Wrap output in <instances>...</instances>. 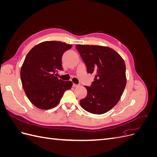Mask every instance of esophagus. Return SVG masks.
<instances>
[{
  "label": "esophagus",
  "instance_id": "1",
  "mask_svg": "<svg viewBox=\"0 0 157 157\" xmlns=\"http://www.w3.org/2000/svg\"><path fill=\"white\" fill-rule=\"evenodd\" d=\"M78 86V84H74V83L73 84V87H77Z\"/></svg>",
  "mask_w": 157,
  "mask_h": 157
}]
</instances>
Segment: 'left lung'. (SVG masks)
Instances as JSON below:
<instances>
[{"mask_svg":"<svg viewBox=\"0 0 157 157\" xmlns=\"http://www.w3.org/2000/svg\"><path fill=\"white\" fill-rule=\"evenodd\" d=\"M76 49L87 72L96 74L91 86H84L87 95L80 101V105L90 113H105L117 105L124 92L126 84L124 61L109 47L77 44Z\"/></svg>","mask_w":157,"mask_h":157,"instance_id":"obj_1","label":"left lung"}]
</instances>
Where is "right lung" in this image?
Listing matches in <instances>:
<instances>
[{"mask_svg": "<svg viewBox=\"0 0 157 157\" xmlns=\"http://www.w3.org/2000/svg\"><path fill=\"white\" fill-rule=\"evenodd\" d=\"M72 45L59 41H45L34 46L25 57L21 69L23 90L29 101L37 108L50 109L59 103L73 83L56 77L63 71L61 59Z\"/></svg>", "mask_w": 157, "mask_h": 157, "instance_id": "right-lung-1", "label": "right lung"}]
</instances>
